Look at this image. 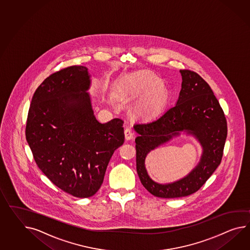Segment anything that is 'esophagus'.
Listing matches in <instances>:
<instances>
[{
    "label": "esophagus",
    "instance_id": "1",
    "mask_svg": "<svg viewBox=\"0 0 250 250\" xmlns=\"http://www.w3.org/2000/svg\"><path fill=\"white\" fill-rule=\"evenodd\" d=\"M134 131L130 127L125 128V139L126 140H130L134 137Z\"/></svg>",
    "mask_w": 250,
    "mask_h": 250
}]
</instances>
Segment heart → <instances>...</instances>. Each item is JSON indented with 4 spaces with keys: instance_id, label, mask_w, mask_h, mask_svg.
I'll list each match as a JSON object with an SVG mask.
<instances>
[{
    "instance_id": "obj_1",
    "label": "heart",
    "mask_w": 250,
    "mask_h": 250,
    "mask_svg": "<svg viewBox=\"0 0 250 250\" xmlns=\"http://www.w3.org/2000/svg\"><path fill=\"white\" fill-rule=\"evenodd\" d=\"M159 85H160V82L156 77L152 76L150 74H146V75L141 76L140 78L136 80L134 86L135 88H141L144 91L151 92L159 87ZM152 98H154V96Z\"/></svg>"
}]
</instances>
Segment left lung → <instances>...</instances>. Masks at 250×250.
<instances>
[{
  "label": "left lung",
  "instance_id": "obj_1",
  "mask_svg": "<svg viewBox=\"0 0 250 250\" xmlns=\"http://www.w3.org/2000/svg\"><path fill=\"white\" fill-rule=\"evenodd\" d=\"M183 82L176 104L151 121L134 124L136 170L141 183L151 194L159 198H180L201 189L220 165L228 126L224 112L213 91L199 74L180 70ZM181 131L193 135L203 146L198 165L189 174L174 183L162 185L146 173V154Z\"/></svg>",
  "mask_w": 250,
  "mask_h": 250
}]
</instances>
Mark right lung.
I'll return each mask as SVG.
<instances>
[{
  "instance_id": "right-lung-1",
  "label": "right lung",
  "mask_w": 250,
  "mask_h": 250,
  "mask_svg": "<svg viewBox=\"0 0 250 250\" xmlns=\"http://www.w3.org/2000/svg\"><path fill=\"white\" fill-rule=\"evenodd\" d=\"M89 85L83 66L51 74L32 97L25 130L38 167L77 198L96 194L113 153L125 142L123 120L101 124L96 119Z\"/></svg>"
}]
</instances>
